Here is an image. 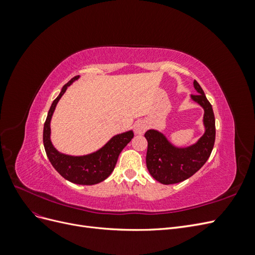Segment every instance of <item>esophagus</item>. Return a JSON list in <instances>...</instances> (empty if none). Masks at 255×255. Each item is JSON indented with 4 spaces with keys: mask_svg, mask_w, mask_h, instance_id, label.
<instances>
[{
    "mask_svg": "<svg viewBox=\"0 0 255 255\" xmlns=\"http://www.w3.org/2000/svg\"><path fill=\"white\" fill-rule=\"evenodd\" d=\"M146 128H148V126H146V123L144 121H137L134 126L135 132L137 134H143L145 132Z\"/></svg>",
    "mask_w": 255,
    "mask_h": 255,
    "instance_id": "obj_1",
    "label": "esophagus"
}]
</instances>
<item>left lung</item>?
I'll list each match as a JSON object with an SVG mask.
<instances>
[{
	"label": "left lung",
	"instance_id": "8db88e82",
	"mask_svg": "<svg viewBox=\"0 0 255 255\" xmlns=\"http://www.w3.org/2000/svg\"><path fill=\"white\" fill-rule=\"evenodd\" d=\"M194 87L198 94L191 95V99L203 107L205 128L204 134L196 143L179 148L156 129H149L144 134L148 140L146 168L154 179L164 185L180 183L194 175L206 163L214 148L216 128L213 107L197 81H194Z\"/></svg>",
	"mask_w": 255,
	"mask_h": 255
}]
</instances>
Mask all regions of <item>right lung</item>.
I'll use <instances>...</instances> for the list:
<instances>
[{"mask_svg": "<svg viewBox=\"0 0 255 255\" xmlns=\"http://www.w3.org/2000/svg\"><path fill=\"white\" fill-rule=\"evenodd\" d=\"M80 75L74 76L61 89L58 97L54 100L47 120L43 127V145L47 156L55 170L69 182L80 185H95L104 181L111 175L117 164L118 156L125 146L134 137L133 130L115 135L101 149L87 155L72 156L58 152L51 141V119L55 107L70 85L79 80Z\"/></svg>", "mask_w": 255, "mask_h": 255, "instance_id": "right-lung-1", "label": "right lung"}]
</instances>
